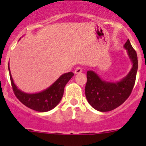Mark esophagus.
<instances>
[{
	"mask_svg": "<svg viewBox=\"0 0 146 146\" xmlns=\"http://www.w3.org/2000/svg\"><path fill=\"white\" fill-rule=\"evenodd\" d=\"M82 71V68L81 67H77L75 70V73L78 74V73H80Z\"/></svg>",
	"mask_w": 146,
	"mask_h": 146,
	"instance_id": "34e87169",
	"label": "esophagus"
}]
</instances>
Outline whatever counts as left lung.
Here are the masks:
<instances>
[{
  "label": "left lung",
  "instance_id": "left-lung-1",
  "mask_svg": "<svg viewBox=\"0 0 146 146\" xmlns=\"http://www.w3.org/2000/svg\"><path fill=\"white\" fill-rule=\"evenodd\" d=\"M132 63L129 73L120 81L107 82L102 80L93 70L87 72L85 96L88 103L100 111H109L119 107L127 100L134 86L138 70V57L129 39L123 46Z\"/></svg>",
  "mask_w": 146,
  "mask_h": 146
}]
</instances>
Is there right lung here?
Segmentation results:
<instances>
[{
    "mask_svg": "<svg viewBox=\"0 0 146 146\" xmlns=\"http://www.w3.org/2000/svg\"><path fill=\"white\" fill-rule=\"evenodd\" d=\"M8 70L12 88L17 99L26 107L40 112L50 111L58 105L64 95L65 86L70 79L74 76L73 72L64 73L44 90L37 93H26L18 89L14 83L10 74L9 63Z\"/></svg>",
    "mask_w": 146,
    "mask_h": 146,
    "instance_id": "1",
    "label": "right lung"
}]
</instances>
